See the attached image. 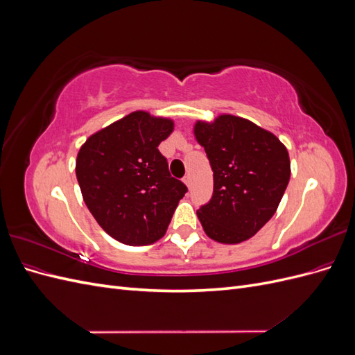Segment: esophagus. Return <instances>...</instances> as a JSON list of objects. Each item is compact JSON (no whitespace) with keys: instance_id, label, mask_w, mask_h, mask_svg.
I'll use <instances>...</instances> for the list:
<instances>
[{"instance_id":"34e87169","label":"esophagus","mask_w":355,"mask_h":355,"mask_svg":"<svg viewBox=\"0 0 355 355\" xmlns=\"http://www.w3.org/2000/svg\"><path fill=\"white\" fill-rule=\"evenodd\" d=\"M184 182H185V185L189 188V187H191V176H185V178H184Z\"/></svg>"}]
</instances>
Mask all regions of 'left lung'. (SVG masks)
I'll return each mask as SVG.
<instances>
[{"label": "left lung", "mask_w": 355, "mask_h": 355, "mask_svg": "<svg viewBox=\"0 0 355 355\" xmlns=\"http://www.w3.org/2000/svg\"><path fill=\"white\" fill-rule=\"evenodd\" d=\"M194 135L213 170V196L197 210L204 232L222 244L249 240L274 216L287 188L286 146L271 132L231 114L197 121Z\"/></svg>", "instance_id": "1"}]
</instances>
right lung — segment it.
<instances>
[{"instance_id": "obj_1", "label": "right lung", "mask_w": 355, "mask_h": 355, "mask_svg": "<svg viewBox=\"0 0 355 355\" xmlns=\"http://www.w3.org/2000/svg\"><path fill=\"white\" fill-rule=\"evenodd\" d=\"M170 118L135 111L92 135L75 164L85 206L102 230L127 245L159 240L188 188L158 151Z\"/></svg>"}]
</instances>
